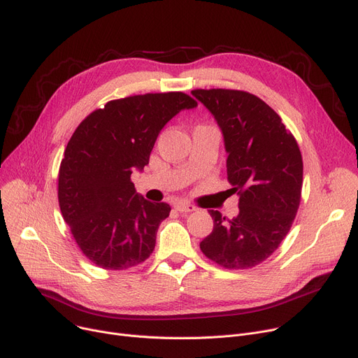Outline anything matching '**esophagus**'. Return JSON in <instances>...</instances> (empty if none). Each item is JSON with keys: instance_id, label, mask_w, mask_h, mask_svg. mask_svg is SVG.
<instances>
[{"instance_id": "obj_1", "label": "esophagus", "mask_w": 358, "mask_h": 358, "mask_svg": "<svg viewBox=\"0 0 358 358\" xmlns=\"http://www.w3.org/2000/svg\"><path fill=\"white\" fill-rule=\"evenodd\" d=\"M174 208H176L178 212H181V213H189V212L197 210L196 206H193V204H190V203H185V201H177Z\"/></svg>"}]
</instances>
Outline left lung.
<instances>
[{"instance_id": "1", "label": "left lung", "mask_w": 358, "mask_h": 358, "mask_svg": "<svg viewBox=\"0 0 358 358\" xmlns=\"http://www.w3.org/2000/svg\"><path fill=\"white\" fill-rule=\"evenodd\" d=\"M215 116L228 152V181L239 196V215L209 210L213 231L201 252L228 270L266 261L289 234L303 184V161L292 131L277 113L241 90H193Z\"/></svg>"}]
</instances>
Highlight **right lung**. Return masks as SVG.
I'll use <instances>...</instances> for the list:
<instances>
[{
	"mask_svg": "<svg viewBox=\"0 0 358 358\" xmlns=\"http://www.w3.org/2000/svg\"><path fill=\"white\" fill-rule=\"evenodd\" d=\"M196 106L181 91L148 92L111 100L75 129L59 166L58 200L75 242L92 264L127 270L152 254L171 208L139 197L130 176L149 164L161 129Z\"/></svg>",
	"mask_w": 358,
	"mask_h": 358,
	"instance_id": "right-lung-1",
	"label": "right lung"
}]
</instances>
